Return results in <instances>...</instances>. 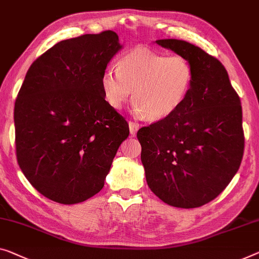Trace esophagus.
Masks as SVG:
<instances>
[{
	"instance_id": "1",
	"label": "esophagus",
	"mask_w": 259,
	"mask_h": 259,
	"mask_svg": "<svg viewBox=\"0 0 259 259\" xmlns=\"http://www.w3.org/2000/svg\"><path fill=\"white\" fill-rule=\"evenodd\" d=\"M129 129H130V134L133 135V136H135V135H136V133H137V130L140 129V124H138V123H136V122L130 121L129 122Z\"/></svg>"
}]
</instances>
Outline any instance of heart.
Here are the masks:
<instances>
[{
	"instance_id": "obj_1",
	"label": "heart",
	"mask_w": 259,
	"mask_h": 259,
	"mask_svg": "<svg viewBox=\"0 0 259 259\" xmlns=\"http://www.w3.org/2000/svg\"><path fill=\"white\" fill-rule=\"evenodd\" d=\"M193 76L186 58L136 49L119 59L118 68L106 67L101 86L106 101L114 109H121L133 95L136 116L161 119L183 105Z\"/></svg>"
}]
</instances>
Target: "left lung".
I'll return each instance as SVG.
<instances>
[{"label": "left lung", "instance_id": "obj_1", "mask_svg": "<svg viewBox=\"0 0 259 259\" xmlns=\"http://www.w3.org/2000/svg\"><path fill=\"white\" fill-rule=\"evenodd\" d=\"M186 58L193 83L176 113L137 133L149 187L173 207L214 200L240 168L244 151L240 96L221 61L179 39L156 40Z\"/></svg>", "mask_w": 259, "mask_h": 259}]
</instances>
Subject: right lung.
<instances>
[{"label":"right lung","instance_id":"1","mask_svg":"<svg viewBox=\"0 0 259 259\" xmlns=\"http://www.w3.org/2000/svg\"><path fill=\"white\" fill-rule=\"evenodd\" d=\"M122 46L111 30L61 40L26 72L15 102L19 167L52 201L82 202L102 190L129 124L106 101L102 73Z\"/></svg>","mask_w":259,"mask_h":259}]
</instances>
